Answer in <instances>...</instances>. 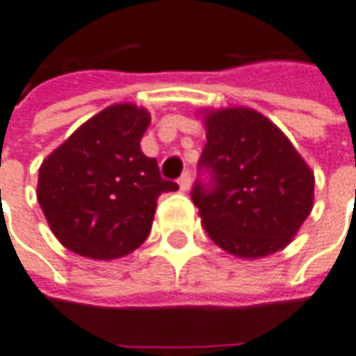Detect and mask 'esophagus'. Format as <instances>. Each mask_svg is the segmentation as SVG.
<instances>
[{
    "label": "esophagus",
    "instance_id": "34e87169",
    "mask_svg": "<svg viewBox=\"0 0 356 356\" xmlns=\"http://www.w3.org/2000/svg\"><path fill=\"white\" fill-rule=\"evenodd\" d=\"M179 187H181V191H189V187H191V173L189 171H185L179 177Z\"/></svg>",
    "mask_w": 356,
    "mask_h": 356
}]
</instances>
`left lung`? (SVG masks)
Wrapping results in <instances>:
<instances>
[{
	"mask_svg": "<svg viewBox=\"0 0 356 356\" xmlns=\"http://www.w3.org/2000/svg\"><path fill=\"white\" fill-rule=\"evenodd\" d=\"M207 143L191 191L209 237L245 259L286 247L313 209L315 177L275 123L245 107L205 117Z\"/></svg>",
	"mask_w": 356,
	"mask_h": 356,
	"instance_id": "left-lung-1",
	"label": "left lung"
}]
</instances>
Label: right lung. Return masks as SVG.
Segmentation results:
<instances>
[{"mask_svg": "<svg viewBox=\"0 0 356 356\" xmlns=\"http://www.w3.org/2000/svg\"><path fill=\"white\" fill-rule=\"evenodd\" d=\"M151 117L117 103L83 123L39 167L38 201L63 247L109 261L147 239L159 195L179 189L143 155Z\"/></svg>", "mask_w": 356, "mask_h": 356, "instance_id": "1", "label": "right lung"}]
</instances>
